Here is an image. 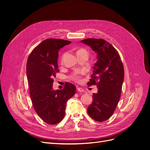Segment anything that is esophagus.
<instances>
[{"instance_id": "esophagus-1", "label": "esophagus", "mask_w": 150, "mask_h": 150, "mask_svg": "<svg viewBox=\"0 0 150 150\" xmlns=\"http://www.w3.org/2000/svg\"><path fill=\"white\" fill-rule=\"evenodd\" d=\"M77 90H78V92H83V89L79 88V87H77Z\"/></svg>"}]
</instances>
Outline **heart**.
I'll use <instances>...</instances> for the list:
<instances>
[{
    "label": "heart",
    "instance_id": "b5f03b06",
    "mask_svg": "<svg viewBox=\"0 0 150 150\" xmlns=\"http://www.w3.org/2000/svg\"><path fill=\"white\" fill-rule=\"evenodd\" d=\"M83 51H86L84 49H81L79 50V51H78V53L80 52H83ZM81 72H80V71H75V72H73V73H72L71 74L70 78L72 80L76 81V82H78V81H79L81 79Z\"/></svg>",
    "mask_w": 150,
    "mask_h": 150
}]
</instances>
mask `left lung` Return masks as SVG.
I'll use <instances>...</instances> for the list:
<instances>
[{
	"instance_id": "1",
	"label": "left lung",
	"mask_w": 150,
	"mask_h": 150,
	"mask_svg": "<svg viewBox=\"0 0 150 150\" xmlns=\"http://www.w3.org/2000/svg\"><path fill=\"white\" fill-rule=\"evenodd\" d=\"M81 42L88 45L97 54L89 86L96 85L93 101L88 108L93 120L103 122L112 116L120 100L124 79V67L120 54L112 45L102 39H86Z\"/></svg>"
}]
</instances>
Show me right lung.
Returning <instances> with one entry per match:
<instances>
[{"instance_id":"obj_1","label":"right lung","mask_w":150,"mask_h":150,"mask_svg":"<svg viewBox=\"0 0 150 150\" xmlns=\"http://www.w3.org/2000/svg\"><path fill=\"white\" fill-rule=\"evenodd\" d=\"M71 42L47 39L36 46L27 62V76L32 103L35 112L45 122L56 125L65 116L68 99L76 93V86L66 83L62 89L53 90L52 84L58 69L59 49Z\"/></svg>"}]
</instances>
